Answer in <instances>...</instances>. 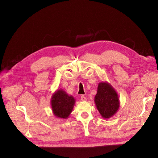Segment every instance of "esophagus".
Returning a JSON list of instances; mask_svg holds the SVG:
<instances>
[{"label": "esophagus", "mask_w": 158, "mask_h": 158, "mask_svg": "<svg viewBox=\"0 0 158 158\" xmlns=\"http://www.w3.org/2000/svg\"><path fill=\"white\" fill-rule=\"evenodd\" d=\"M81 100H82V102H85L87 100L86 98H85L84 95H81Z\"/></svg>", "instance_id": "obj_1"}]
</instances>
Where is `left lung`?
Segmentation results:
<instances>
[{
    "label": "left lung",
    "instance_id": "left-lung-1",
    "mask_svg": "<svg viewBox=\"0 0 158 158\" xmlns=\"http://www.w3.org/2000/svg\"><path fill=\"white\" fill-rule=\"evenodd\" d=\"M94 102L100 114L106 119L113 117L120 107L117 92L107 82L99 83Z\"/></svg>",
    "mask_w": 158,
    "mask_h": 158
}]
</instances>
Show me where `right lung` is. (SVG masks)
I'll use <instances>...</instances> for the list:
<instances>
[{"instance_id": "right-lung-1", "label": "right lung", "mask_w": 158, "mask_h": 158, "mask_svg": "<svg viewBox=\"0 0 158 158\" xmlns=\"http://www.w3.org/2000/svg\"><path fill=\"white\" fill-rule=\"evenodd\" d=\"M76 99L63 89H57L52 94L51 105L54 115L60 118H67L73 111Z\"/></svg>"}]
</instances>
